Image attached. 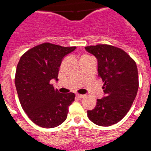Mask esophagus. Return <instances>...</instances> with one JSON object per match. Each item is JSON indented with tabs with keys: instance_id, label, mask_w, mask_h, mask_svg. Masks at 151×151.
<instances>
[{
	"instance_id": "34e87169",
	"label": "esophagus",
	"mask_w": 151,
	"mask_h": 151,
	"mask_svg": "<svg viewBox=\"0 0 151 151\" xmlns=\"http://www.w3.org/2000/svg\"><path fill=\"white\" fill-rule=\"evenodd\" d=\"M76 96L78 97V98H83V97H85V95L83 94H80V93H77L76 94Z\"/></svg>"
}]
</instances>
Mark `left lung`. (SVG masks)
Here are the masks:
<instances>
[{
  "mask_svg": "<svg viewBox=\"0 0 151 151\" xmlns=\"http://www.w3.org/2000/svg\"><path fill=\"white\" fill-rule=\"evenodd\" d=\"M85 49L97 58L98 76L104 83L106 94L97 99L94 109L87 111V116L95 124L111 126L124 117L137 96L139 80L136 62L124 50L109 44Z\"/></svg>",
  "mask_w": 151,
  "mask_h": 151,
  "instance_id": "obj_1",
  "label": "left lung"
}]
</instances>
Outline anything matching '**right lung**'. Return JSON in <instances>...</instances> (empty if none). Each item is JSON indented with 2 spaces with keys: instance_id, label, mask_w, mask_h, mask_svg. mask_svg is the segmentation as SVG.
<instances>
[{
  "instance_id": "1",
  "label": "right lung",
  "mask_w": 151,
  "mask_h": 151,
  "mask_svg": "<svg viewBox=\"0 0 151 151\" xmlns=\"http://www.w3.org/2000/svg\"><path fill=\"white\" fill-rule=\"evenodd\" d=\"M75 49L46 42L29 49L20 58L15 86L23 110L35 124L53 128L67 119L75 94L59 93L50 81L58 80L63 58Z\"/></svg>"
}]
</instances>
